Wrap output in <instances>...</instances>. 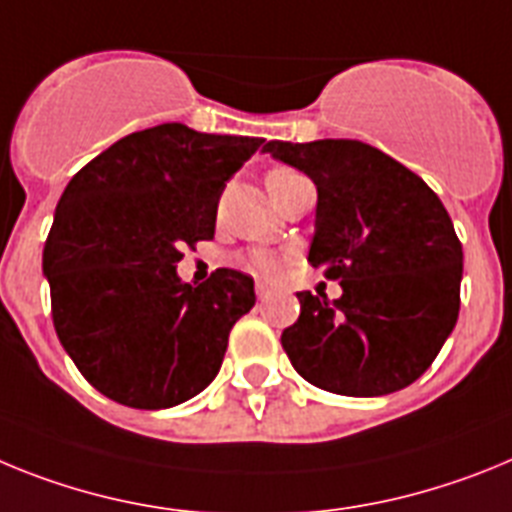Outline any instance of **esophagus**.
<instances>
[{
    "instance_id": "1",
    "label": "esophagus",
    "mask_w": 512,
    "mask_h": 512,
    "mask_svg": "<svg viewBox=\"0 0 512 512\" xmlns=\"http://www.w3.org/2000/svg\"><path fill=\"white\" fill-rule=\"evenodd\" d=\"M270 291H273V288H270L268 283H262V281H257V283H255V293H257V299H260V301L268 299Z\"/></svg>"
}]
</instances>
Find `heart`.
<instances>
[{
    "label": "heart",
    "mask_w": 512,
    "mask_h": 512,
    "mask_svg": "<svg viewBox=\"0 0 512 512\" xmlns=\"http://www.w3.org/2000/svg\"><path fill=\"white\" fill-rule=\"evenodd\" d=\"M304 175H299L296 170H291V167H273V170L265 175V188H268L270 198H278V195L283 193V190L291 185V182L301 180ZM239 262H242L244 270H250V273L255 275H275L281 273L283 268V257L275 255V252L270 250H250L244 252L242 257H239Z\"/></svg>",
    "instance_id": "1"
}]
</instances>
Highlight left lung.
Wrapping results in <instances>:
<instances>
[{
  "mask_svg": "<svg viewBox=\"0 0 512 512\" xmlns=\"http://www.w3.org/2000/svg\"><path fill=\"white\" fill-rule=\"evenodd\" d=\"M262 151L317 185L309 262L342 286L335 301L296 293L301 314L281 335L293 368L345 397L410 386L459 319L464 252L441 198L363 141H268Z\"/></svg>",
  "mask_w": 512,
  "mask_h": 512,
  "instance_id": "left-lung-1",
  "label": "left lung"
}]
</instances>
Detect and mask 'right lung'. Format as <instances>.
Masks as SVG:
<instances>
[{
	"mask_svg": "<svg viewBox=\"0 0 512 512\" xmlns=\"http://www.w3.org/2000/svg\"><path fill=\"white\" fill-rule=\"evenodd\" d=\"M260 144L162 123L115 141L66 185L43 247L53 327L113 402L164 410L216 379L255 281L219 268L190 286L175 268L185 247L213 239L226 182Z\"/></svg>",
	"mask_w": 512,
	"mask_h": 512,
	"instance_id": "add662e5",
	"label": "right lung"
}]
</instances>
